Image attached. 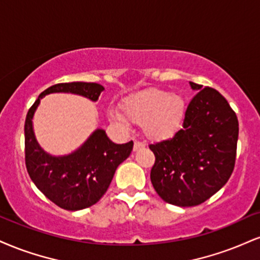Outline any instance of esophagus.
Returning <instances> with one entry per match:
<instances>
[{"instance_id": "esophagus-1", "label": "esophagus", "mask_w": 260, "mask_h": 260, "mask_svg": "<svg viewBox=\"0 0 260 260\" xmlns=\"http://www.w3.org/2000/svg\"><path fill=\"white\" fill-rule=\"evenodd\" d=\"M144 146H145V144H143V143H140V142H134L133 150H134V151H138V150L143 149Z\"/></svg>"}]
</instances>
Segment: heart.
I'll return each mask as SVG.
<instances>
[{
    "label": "heart",
    "mask_w": 260,
    "mask_h": 260,
    "mask_svg": "<svg viewBox=\"0 0 260 260\" xmlns=\"http://www.w3.org/2000/svg\"><path fill=\"white\" fill-rule=\"evenodd\" d=\"M122 115L110 112L112 123L126 128L128 122L142 126L144 136L154 142L172 139L183 124L186 102L179 93L145 89L127 96L121 104Z\"/></svg>",
    "instance_id": "b5f03b06"
}]
</instances>
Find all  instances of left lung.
I'll return each mask as SVG.
<instances>
[{"label": "left lung", "instance_id": "left-lung-1", "mask_svg": "<svg viewBox=\"0 0 260 260\" xmlns=\"http://www.w3.org/2000/svg\"><path fill=\"white\" fill-rule=\"evenodd\" d=\"M199 90L185 112L183 128L172 139L149 146L155 155L150 178L164 201L192 207L219 191L236 158L239 121L226 99L211 87Z\"/></svg>", "mask_w": 260, "mask_h": 260}]
</instances>
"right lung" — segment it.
Listing matches in <instances>:
<instances>
[{"label": "right lung", "instance_id": "obj_1", "mask_svg": "<svg viewBox=\"0 0 260 260\" xmlns=\"http://www.w3.org/2000/svg\"><path fill=\"white\" fill-rule=\"evenodd\" d=\"M104 87L98 83L70 82L49 87L39 98L25 120V165L27 173L47 199L60 208L80 211L103 198L115 171L133 149V142L115 144L105 131L96 128L80 148L71 154L54 156L40 146L34 132L32 118L41 99L51 93H71L96 102Z\"/></svg>", "mask_w": 260, "mask_h": 260}]
</instances>
